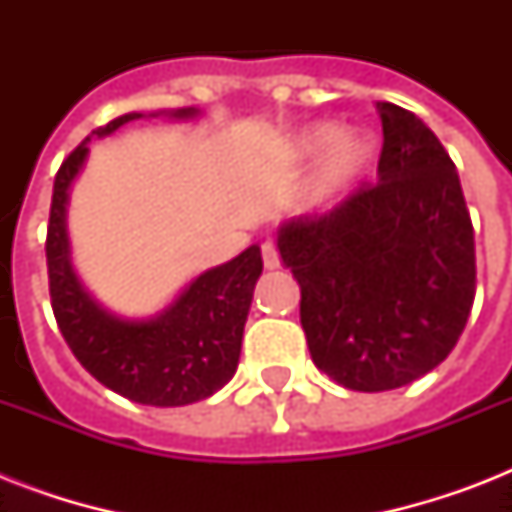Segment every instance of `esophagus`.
<instances>
[{"mask_svg": "<svg viewBox=\"0 0 512 512\" xmlns=\"http://www.w3.org/2000/svg\"><path fill=\"white\" fill-rule=\"evenodd\" d=\"M263 265L268 268V271H276V268L281 265L279 249H276V244H273V241H265L263 244Z\"/></svg>", "mask_w": 512, "mask_h": 512, "instance_id": "esophagus-1", "label": "esophagus"}]
</instances>
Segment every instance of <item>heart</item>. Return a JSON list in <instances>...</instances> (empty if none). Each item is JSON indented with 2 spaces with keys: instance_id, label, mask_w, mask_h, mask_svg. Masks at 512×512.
<instances>
[{
  "instance_id": "1",
  "label": "heart",
  "mask_w": 512,
  "mask_h": 512,
  "mask_svg": "<svg viewBox=\"0 0 512 512\" xmlns=\"http://www.w3.org/2000/svg\"><path fill=\"white\" fill-rule=\"evenodd\" d=\"M292 162H308L324 154L308 196L316 204L342 199L377 162V140L366 132H342L335 122H316L292 135L287 146Z\"/></svg>"
}]
</instances>
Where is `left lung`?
<instances>
[{
    "mask_svg": "<svg viewBox=\"0 0 512 512\" xmlns=\"http://www.w3.org/2000/svg\"><path fill=\"white\" fill-rule=\"evenodd\" d=\"M380 183L321 217L279 225L300 284L313 364L342 388L380 393L436 369L476 297V241L457 167L422 119L377 103Z\"/></svg>",
    "mask_w": 512,
    "mask_h": 512,
    "instance_id": "left-lung-1",
    "label": "left lung"
}]
</instances>
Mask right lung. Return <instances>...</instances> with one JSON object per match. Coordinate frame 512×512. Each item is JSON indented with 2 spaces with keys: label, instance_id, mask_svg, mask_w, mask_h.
<instances>
[{
  "label": "right lung",
  "instance_id": "1",
  "mask_svg": "<svg viewBox=\"0 0 512 512\" xmlns=\"http://www.w3.org/2000/svg\"><path fill=\"white\" fill-rule=\"evenodd\" d=\"M140 116H119L90 138H106ZM167 116L193 119L199 108H175ZM90 138L60 164L52 188L44 249L55 321L79 364L119 396L148 406L196 404L236 374L252 292L263 273L260 247L252 244L239 257L199 273L156 316L124 319L103 308L76 276L66 225L71 185L87 162Z\"/></svg>",
  "mask_w": 512,
  "mask_h": 512
}]
</instances>
